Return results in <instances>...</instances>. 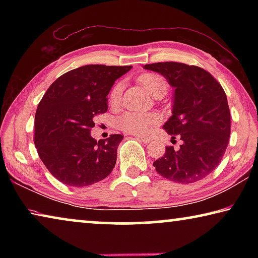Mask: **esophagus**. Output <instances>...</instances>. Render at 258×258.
I'll list each match as a JSON object with an SVG mask.
<instances>
[{
    "label": "esophagus",
    "instance_id": "34e87169",
    "mask_svg": "<svg viewBox=\"0 0 258 258\" xmlns=\"http://www.w3.org/2000/svg\"><path fill=\"white\" fill-rule=\"evenodd\" d=\"M135 138L140 139V140H141L142 142H145V143H149V142H150V138H148V137H143V135H138V134H135Z\"/></svg>",
    "mask_w": 258,
    "mask_h": 258
}]
</instances>
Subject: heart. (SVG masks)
Returning a JSON list of instances; mask_svg holds the SVG:
<instances>
[{
	"instance_id": "1",
	"label": "heart",
	"mask_w": 258,
	"mask_h": 258,
	"mask_svg": "<svg viewBox=\"0 0 258 258\" xmlns=\"http://www.w3.org/2000/svg\"><path fill=\"white\" fill-rule=\"evenodd\" d=\"M139 81L145 86V89L154 97L160 94H165L167 92V82L165 81L163 76L155 73H147L140 76ZM123 82H117L112 86L109 93V101L111 104L116 106L118 104L123 92ZM158 123V119L154 115L150 113H141V112H125L118 120L119 127L127 133L132 134H145L149 132L152 126Z\"/></svg>"
}]
</instances>
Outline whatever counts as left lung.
Masks as SVG:
<instances>
[{"instance_id": "obj_1", "label": "left lung", "mask_w": 258, "mask_h": 258, "mask_svg": "<svg viewBox=\"0 0 258 258\" xmlns=\"http://www.w3.org/2000/svg\"><path fill=\"white\" fill-rule=\"evenodd\" d=\"M146 69L163 75L175 87L173 115L163 128L182 143L166 147L154 161L156 171L169 181L194 183L206 177L223 158L229 145L231 116L223 87L212 74L182 62H156Z\"/></svg>"}]
</instances>
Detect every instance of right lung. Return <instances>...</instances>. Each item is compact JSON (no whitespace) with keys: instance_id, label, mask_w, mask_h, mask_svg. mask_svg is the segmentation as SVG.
<instances>
[{"instance_id":"obj_1","label":"right lung","mask_w":258,"mask_h":258,"mask_svg":"<svg viewBox=\"0 0 258 258\" xmlns=\"http://www.w3.org/2000/svg\"><path fill=\"white\" fill-rule=\"evenodd\" d=\"M132 66L87 64L52 83L35 115L34 143L43 164L56 180L87 186L106 178L115 167L121 134L94 140V118L107 112L113 83Z\"/></svg>"}]
</instances>
